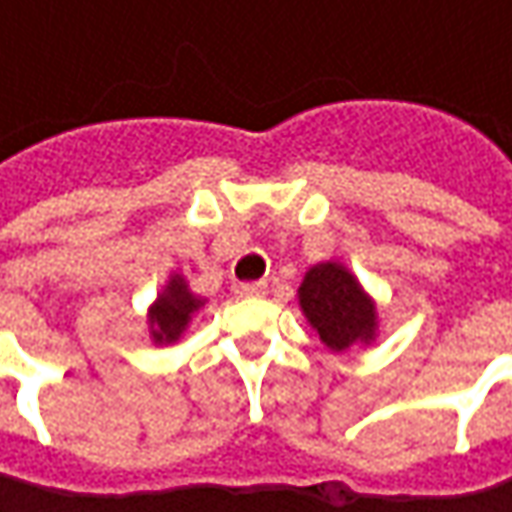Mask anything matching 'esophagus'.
Here are the masks:
<instances>
[{
    "label": "esophagus",
    "mask_w": 512,
    "mask_h": 512,
    "mask_svg": "<svg viewBox=\"0 0 512 512\" xmlns=\"http://www.w3.org/2000/svg\"><path fill=\"white\" fill-rule=\"evenodd\" d=\"M267 293V282H245V285H239V296H245V299H262Z\"/></svg>",
    "instance_id": "34e87169"
}]
</instances>
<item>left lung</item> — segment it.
<instances>
[{"label":"left lung","instance_id":"left-lung-1","mask_svg":"<svg viewBox=\"0 0 512 512\" xmlns=\"http://www.w3.org/2000/svg\"><path fill=\"white\" fill-rule=\"evenodd\" d=\"M299 305L330 350H347L356 342L373 339L376 307L362 293L356 276L336 262L307 270L299 287Z\"/></svg>","mask_w":512,"mask_h":512}]
</instances>
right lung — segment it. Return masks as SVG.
I'll use <instances>...</instances> for the list:
<instances>
[{"label": "right lung", "instance_id": "add662e5", "mask_svg": "<svg viewBox=\"0 0 512 512\" xmlns=\"http://www.w3.org/2000/svg\"><path fill=\"white\" fill-rule=\"evenodd\" d=\"M202 302L187 290L182 276H173L165 293L159 296V302L150 310V327H153V339L156 342H176L185 330L187 319L193 310H199Z\"/></svg>", "mask_w": 512, "mask_h": 512}]
</instances>
